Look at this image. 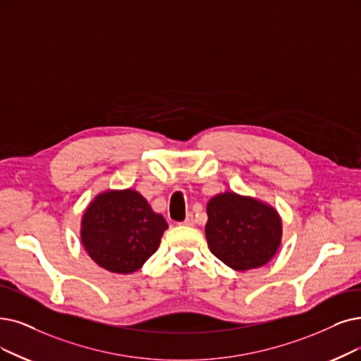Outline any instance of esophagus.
Masks as SVG:
<instances>
[{"label": "esophagus", "instance_id": "1", "mask_svg": "<svg viewBox=\"0 0 361 361\" xmlns=\"http://www.w3.org/2000/svg\"><path fill=\"white\" fill-rule=\"evenodd\" d=\"M194 214L192 213H188V214H186V219L183 221V222H180L182 225H186V226H192L194 225Z\"/></svg>", "mask_w": 361, "mask_h": 361}]
</instances>
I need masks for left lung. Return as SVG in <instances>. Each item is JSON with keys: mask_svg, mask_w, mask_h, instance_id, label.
Instances as JSON below:
<instances>
[{"mask_svg": "<svg viewBox=\"0 0 361 361\" xmlns=\"http://www.w3.org/2000/svg\"><path fill=\"white\" fill-rule=\"evenodd\" d=\"M210 252L229 268L247 271L269 262L281 241V221L272 207L250 197L225 192L207 204Z\"/></svg>", "mask_w": 361, "mask_h": 361, "instance_id": "left-lung-1", "label": "left lung"}]
</instances>
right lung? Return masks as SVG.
Returning a JSON list of instances; mask_svg holds the SVG:
<instances>
[{"label": "right lung", "instance_id": "add662e5", "mask_svg": "<svg viewBox=\"0 0 361 361\" xmlns=\"http://www.w3.org/2000/svg\"><path fill=\"white\" fill-rule=\"evenodd\" d=\"M167 226L139 192L106 191L85 210L81 241L99 267L130 274L157 252Z\"/></svg>", "mask_w": 361, "mask_h": 361}]
</instances>
